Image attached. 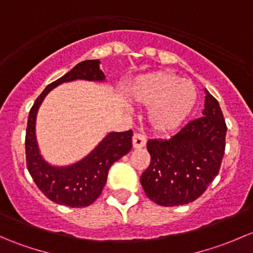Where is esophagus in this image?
<instances>
[{
	"mask_svg": "<svg viewBox=\"0 0 253 253\" xmlns=\"http://www.w3.org/2000/svg\"><path fill=\"white\" fill-rule=\"evenodd\" d=\"M145 143H147V138L141 133H134L133 137H132V144H133V148L144 147Z\"/></svg>",
	"mask_w": 253,
	"mask_h": 253,
	"instance_id": "obj_1",
	"label": "esophagus"
}]
</instances>
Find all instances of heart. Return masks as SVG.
<instances>
[{
	"mask_svg": "<svg viewBox=\"0 0 253 253\" xmlns=\"http://www.w3.org/2000/svg\"><path fill=\"white\" fill-rule=\"evenodd\" d=\"M126 91L132 100L148 106V124L157 132H169L180 126L197 100L195 85L170 72L141 76Z\"/></svg>",
	"mask_w": 253,
	"mask_h": 253,
	"instance_id": "1",
	"label": "heart"
}]
</instances>
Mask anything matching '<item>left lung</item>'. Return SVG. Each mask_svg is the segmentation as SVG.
I'll return each mask as SVG.
<instances>
[{
    "label": "left lung",
    "instance_id": "1",
    "mask_svg": "<svg viewBox=\"0 0 253 253\" xmlns=\"http://www.w3.org/2000/svg\"><path fill=\"white\" fill-rule=\"evenodd\" d=\"M202 114L171 138L148 141L150 164L141 183L157 205L193 202L218 175L225 152L226 124L218 100L208 91Z\"/></svg>",
    "mask_w": 253,
    "mask_h": 253
}]
</instances>
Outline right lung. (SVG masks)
Returning <instances> with one entry per match:
<instances>
[{
    "label": "right lung",
    "mask_w": 253,
    "mask_h": 253,
    "mask_svg": "<svg viewBox=\"0 0 253 253\" xmlns=\"http://www.w3.org/2000/svg\"><path fill=\"white\" fill-rule=\"evenodd\" d=\"M99 60L82 61L70 72L48 84L37 98L28 116L25 133L28 171L48 200L72 208L88 207L101 195L111 165L131 150L133 132L132 129L126 132H111L81 162L71 167L57 168L48 165L40 155L35 138V119L42 101L55 86L76 79L104 81L105 76L99 68Z\"/></svg>",
    "instance_id": "right-lung-1"
}]
</instances>
